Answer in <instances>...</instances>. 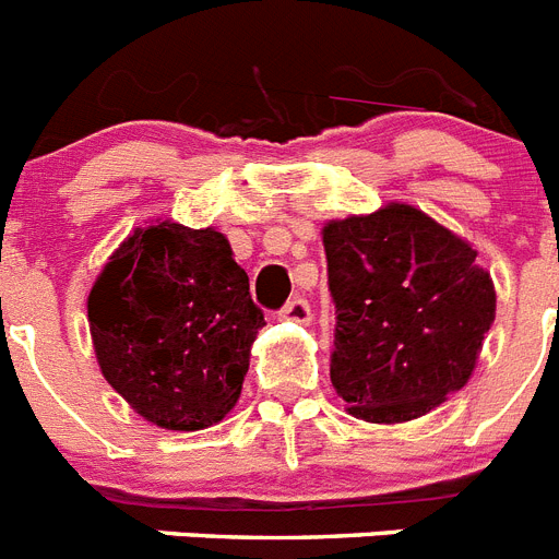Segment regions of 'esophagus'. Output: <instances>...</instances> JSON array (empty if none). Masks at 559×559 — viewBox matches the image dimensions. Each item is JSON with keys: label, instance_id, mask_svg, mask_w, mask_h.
I'll return each instance as SVG.
<instances>
[{"label": "esophagus", "instance_id": "esophagus-1", "mask_svg": "<svg viewBox=\"0 0 559 559\" xmlns=\"http://www.w3.org/2000/svg\"><path fill=\"white\" fill-rule=\"evenodd\" d=\"M280 319H288V322H297V325H308L311 322V305L302 297L290 299L283 311H280Z\"/></svg>", "mask_w": 559, "mask_h": 559}]
</instances>
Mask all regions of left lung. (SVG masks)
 Here are the masks:
<instances>
[{
  "mask_svg": "<svg viewBox=\"0 0 559 559\" xmlns=\"http://www.w3.org/2000/svg\"><path fill=\"white\" fill-rule=\"evenodd\" d=\"M336 305L331 381L361 421L427 416L469 381L495 322L478 251L407 203L322 228Z\"/></svg>",
  "mask_w": 559,
  "mask_h": 559,
  "instance_id": "left-lung-1",
  "label": "left lung"
}]
</instances>
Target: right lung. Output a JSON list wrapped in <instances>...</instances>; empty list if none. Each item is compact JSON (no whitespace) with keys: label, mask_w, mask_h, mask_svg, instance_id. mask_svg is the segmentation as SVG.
Segmentation results:
<instances>
[{"label":"right lung","mask_w":559,"mask_h":559,"mask_svg":"<svg viewBox=\"0 0 559 559\" xmlns=\"http://www.w3.org/2000/svg\"><path fill=\"white\" fill-rule=\"evenodd\" d=\"M104 379L164 429H206L237 404L265 317L214 228H135L87 299Z\"/></svg>","instance_id":"add662e5"}]
</instances>
